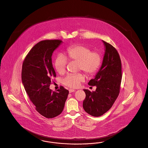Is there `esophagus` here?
I'll use <instances>...</instances> for the list:
<instances>
[{"label":"esophagus","mask_w":148,"mask_h":148,"mask_svg":"<svg viewBox=\"0 0 148 148\" xmlns=\"http://www.w3.org/2000/svg\"><path fill=\"white\" fill-rule=\"evenodd\" d=\"M75 90H73V89H69V93H72V92H75Z\"/></svg>","instance_id":"esophagus-1"}]
</instances>
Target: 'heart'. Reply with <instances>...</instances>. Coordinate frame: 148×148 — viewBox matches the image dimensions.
Masks as SVG:
<instances>
[{
    "instance_id": "b5f03b06",
    "label": "heart",
    "mask_w": 148,
    "mask_h": 148,
    "mask_svg": "<svg viewBox=\"0 0 148 148\" xmlns=\"http://www.w3.org/2000/svg\"><path fill=\"white\" fill-rule=\"evenodd\" d=\"M66 56L59 54L54 61V66L60 74H64L66 71L68 60L69 61L78 62L77 70L83 71L88 77L95 75L101 65L102 56L99 51H91L89 46L77 44L68 47ZM85 75L82 73L70 74L62 79V83L66 86L75 88L85 80Z\"/></svg>"
}]
</instances>
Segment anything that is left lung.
I'll return each mask as SVG.
<instances>
[{
    "mask_svg": "<svg viewBox=\"0 0 148 148\" xmlns=\"http://www.w3.org/2000/svg\"><path fill=\"white\" fill-rule=\"evenodd\" d=\"M106 47L102 66L88 84L97 87L95 91L84 90L86 94L83 108L93 116H102L112 108L120 93L122 79L121 61L116 49L103 41Z\"/></svg>",
    "mask_w": 148,
    "mask_h": 148,
    "instance_id": "obj_1",
    "label": "left lung"
}]
</instances>
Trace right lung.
Returning a JSON list of instances; mask_svg holds the SVG:
<instances>
[{
	"mask_svg": "<svg viewBox=\"0 0 148 148\" xmlns=\"http://www.w3.org/2000/svg\"><path fill=\"white\" fill-rule=\"evenodd\" d=\"M62 42L55 39L38 42L27 55L22 68V81L31 102L38 112L49 119L61 114L69 94L64 87L56 92L49 88L52 77H56L51 56Z\"/></svg>",
	"mask_w": 148,
	"mask_h": 148,
	"instance_id": "1",
	"label": "right lung"
}]
</instances>
